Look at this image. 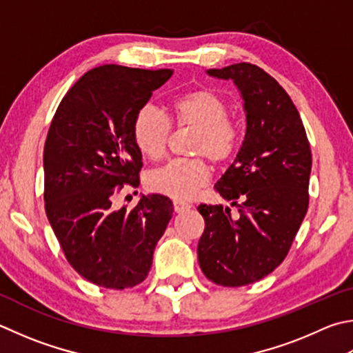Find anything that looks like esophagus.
<instances>
[{
	"label": "esophagus",
	"mask_w": 353,
	"mask_h": 353,
	"mask_svg": "<svg viewBox=\"0 0 353 353\" xmlns=\"http://www.w3.org/2000/svg\"><path fill=\"white\" fill-rule=\"evenodd\" d=\"M174 211L176 213H183V211H187L191 208V205L187 202H182V201H174Z\"/></svg>",
	"instance_id": "esophagus-1"
}]
</instances>
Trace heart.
<instances>
[{
	"label": "heart",
	"mask_w": 353,
	"mask_h": 353,
	"mask_svg": "<svg viewBox=\"0 0 353 353\" xmlns=\"http://www.w3.org/2000/svg\"><path fill=\"white\" fill-rule=\"evenodd\" d=\"M171 119L177 126L196 128L190 154L202 156L219 165L234 154L239 142L238 125L228 117V103L213 89L201 88L177 97L171 105ZM171 123L157 108L146 105L134 117L132 136L146 157L163 156ZM202 157L174 159L150 171L146 185L154 193L176 201H188L208 182L210 170Z\"/></svg>",
	"instance_id": "obj_1"
}]
</instances>
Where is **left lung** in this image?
<instances>
[{
  "mask_svg": "<svg viewBox=\"0 0 353 353\" xmlns=\"http://www.w3.org/2000/svg\"><path fill=\"white\" fill-rule=\"evenodd\" d=\"M207 74L233 80L245 111V137L214 188L239 214L201 203L197 258L217 285L241 287L272 273L290 250L309 208L312 152L303 120L283 86L250 63Z\"/></svg>",
  "mask_w": 353,
  "mask_h": 353,
  "instance_id": "1",
  "label": "left lung"
}]
</instances>
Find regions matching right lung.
Wrapping results in <instances>:
<instances>
[{"label": "right lung", "instance_id": "add662e5", "mask_svg": "<svg viewBox=\"0 0 353 353\" xmlns=\"http://www.w3.org/2000/svg\"><path fill=\"white\" fill-rule=\"evenodd\" d=\"M171 75V69L94 68L69 89L50 123L44 208L69 264L100 287L142 283L172 217V202L160 194L142 196L131 211L114 207L125 183L139 187L134 117Z\"/></svg>", "mask_w": 353, "mask_h": 353}]
</instances>
